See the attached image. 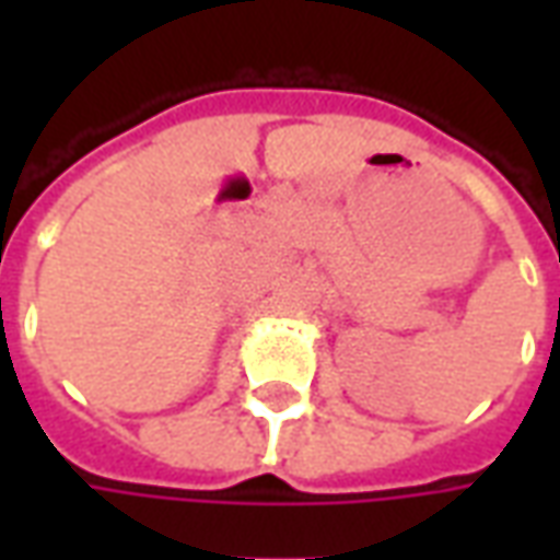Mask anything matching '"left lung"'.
Instances as JSON below:
<instances>
[{"label": "left lung", "mask_w": 560, "mask_h": 560, "mask_svg": "<svg viewBox=\"0 0 560 560\" xmlns=\"http://www.w3.org/2000/svg\"><path fill=\"white\" fill-rule=\"evenodd\" d=\"M558 303H560V300H558Z\"/></svg>", "instance_id": "1"}]
</instances>
